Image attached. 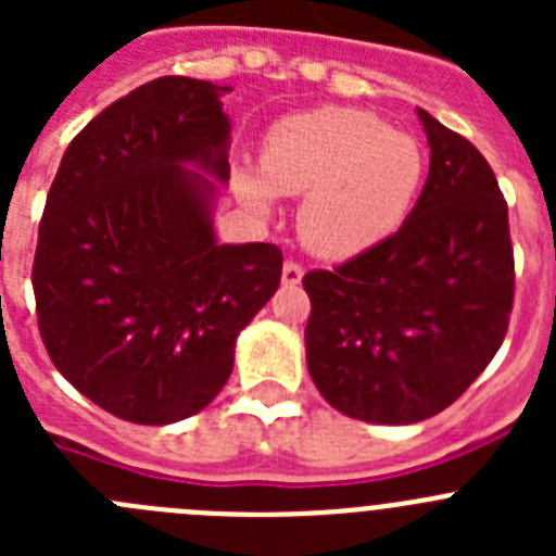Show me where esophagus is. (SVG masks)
<instances>
[{
	"mask_svg": "<svg viewBox=\"0 0 556 556\" xmlns=\"http://www.w3.org/2000/svg\"><path fill=\"white\" fill-rule=\"evenodd\" d=\"M281 281L287 287H298L303 281V267L298 262H287L283 264V273H281Z\"/></svg>",
	"mask_w": 556,
	"mask_h": 556,
	"instance_id": "1",
	"label": "esophagus"
}]
</instances>
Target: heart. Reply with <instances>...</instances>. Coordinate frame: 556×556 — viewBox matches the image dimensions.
Masks as SVG:
<instances>
[{
	"label": "heart",
	"mask_w": 556,
	"mask_h": 556,
	"mask_svg": "<svg viewBox=\"0 0 556 556\" xmlns=\"http://www.w3.org/2000/svg\"><path fill=\"white\" fill-rule=\"evenodd\" d=\"M426 175L424 144L390 130L358 108H314L269 127L262 169L239 166L233 189L248 208L267 214L275 194L301 198L308 250L351 258L390 239L409 217Z\"/></svg>",
	"instance_id": "obj_1"
}]
</instances>
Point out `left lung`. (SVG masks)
<instances>
[{
    "mask_svg": "<svg viewBox=\"0 0 556 556\" xmlns=\"http://www.w3.org/2000/svg\"><path fill=\"white\" fill-rule=\"evenodd\" d=\"M429 178L404 225L333 269H312L306 365L337 412L406 426L443 412L507 337L515 258L507 200L479 150L417 108Z\"/></svg>",
    "mask_w": 556,
    "mask_h": 556,
    "instance_id": "1",
    "label": "left lung"
}]
</instances>
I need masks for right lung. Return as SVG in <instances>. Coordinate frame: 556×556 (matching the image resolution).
Here are the masks:
<instances>
[{
    "label": "right lung",
    "mask_w": 556,
    "mask_h": 556,
    "mask_svg": "<svg viewBox=\"0 0 556 556\" xmlns=\"http://www.w3.org/2000/svg\"><path fill=\"white\" fill-rule=\"evenodd\" d=\"M228 91L194 77L139 86L72 139L43 205V345L68 384L130 424L205 409L239 331L281 283L275 244H223L214 230L213 181L230 178Z\"/></svg>",
    "instance_id": "1"
}]
</instances>
